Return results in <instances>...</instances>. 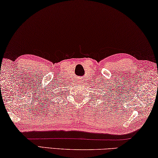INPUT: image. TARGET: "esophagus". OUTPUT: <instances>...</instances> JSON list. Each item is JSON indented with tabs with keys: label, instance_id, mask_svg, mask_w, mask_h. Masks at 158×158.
<instances>
[{
	"label": "esophagus",
	"instance_id": "34e87169",
	"mask_svg": "<svg viewBox=\"0 0 158 158\" xmlns=\"http://www.w3.org/2000/svg\"><path fill=\"white\" fill-rule=\"evenodd\" d=\"M80 83H81V82H80Z\"/></svg>",
	"mask_w": 158,
	"mask_h": 158
}]
</instances>
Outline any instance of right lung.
<instances>
[{"label":"right lung","mask_w":158,"mask_h":158,"mask_svg":"<svg viewBox=\"0 0 158 158\" xmlns=\"http://www.w3.org/2000/svg\"><path fill=\"white\" fill-rule=\"evenodd\" d=\"M56 96H57V95H56Z\"/></svg>","instance_id":"obj_1"}]
</instances>
